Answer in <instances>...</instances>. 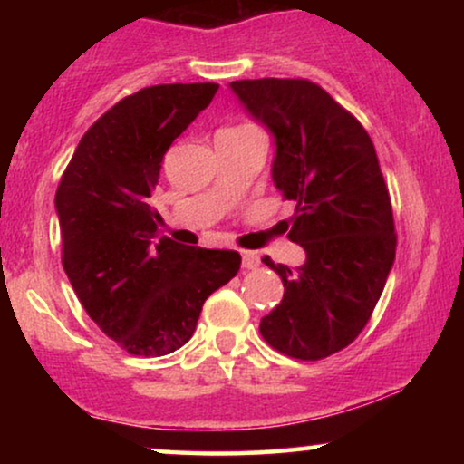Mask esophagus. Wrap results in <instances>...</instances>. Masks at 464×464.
<instances>
[{
    "mask_svg": "<svg viewBox=\"0 0 464 464\" xmlns=\"http://www.w3.org/2000/svg\"><path fill=\"white\" fill-rule=\"evenodd\" d=\"M259 266V255L253 253V250H242V268L253 270Z\"/></svg>",
    "mask_w": 464,
    "mask_h": 464,
    "instance_id": "34e87169",
    "label": "esophagus"
}]
</instances>
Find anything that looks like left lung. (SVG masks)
Segmentation results:
<instances>
[{"mask_svg": "<svg viewBox=\"0 0 464 464\" xmlns=\"http://www.w3.org/2000/svg\"><path fill=\"white\" fill-rule=\"evenodd\" d=\"M228 87L273 135V183L296 205L285 231L305 250L296 268L262 259L285 290L259 332L290 358H327L358 338L395 264V222L375 146L310 80H236Z\"/></svg>", "mask_w": 464, "mask_h": 464, "instance_id": "left-lung-1", "label": "left lung"}]
</instances>
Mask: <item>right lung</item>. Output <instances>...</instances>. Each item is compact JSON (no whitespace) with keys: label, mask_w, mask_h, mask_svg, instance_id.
<instances>
[{"label":"right lung","mask_w":464,"mask_h":464,"mask_svg":"<svg viewBox=\"0 0 464 464\" xmlns=\"http://www.w3.org/2000/svg\"><path fill=\"white\" fill-rule=\"evenodd\" d=\"M218 89L154 84L120 100L84 132L56 189L63 268L93 323L132 355L183 347L211 292L242 264L236 250L152 242L163 154Z\"/></svg>","instance_id":"right-lung-1"}]
</instances>
